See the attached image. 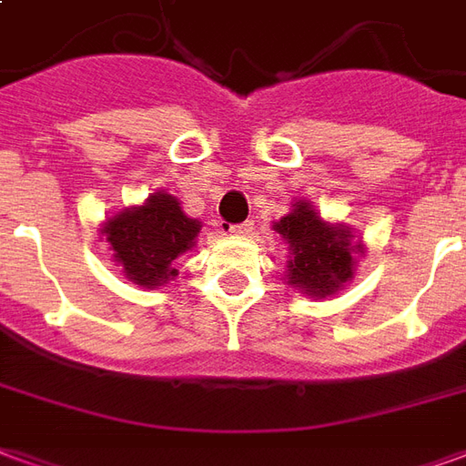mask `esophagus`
Returning <instances> with one entry per match:
<instances>
[{"instance_id": "34e87169", "label": "esophagus", "mask_w": 466, "mask_h": 466, "mask_svg": "<svg viewBox=\"0 0 466 466\" xmlns=\"http://www.w3.org/2000/svg\"><path fill=\"white\" fill-rule=\"evenodd\" d=\"M254 229V222H242V224H232L229 227V232L234 234V237H249Z\"/></svg>"}]
</instances>
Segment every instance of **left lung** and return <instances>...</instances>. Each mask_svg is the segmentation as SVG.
Masks as SVG:
<instances>
[{"instance_id": "8db88e82", "label": "left lung", "mask_w": 466, "mask_h": 466, "mask_svg": "<svg viewBox=\"0 0 466 466\" xmlns=\"http://www.w3.org/2000/svg\"><path fill=\"white\" fill-rule=\"evenodd\" d=\"M294 209L274 232L289 244L292 259L287 262V279L302 294L324 299L342 289L354 277V254L361 244H351L350 227L324 222L307 199L292 204Z\"/></svg>"}]
</instances>
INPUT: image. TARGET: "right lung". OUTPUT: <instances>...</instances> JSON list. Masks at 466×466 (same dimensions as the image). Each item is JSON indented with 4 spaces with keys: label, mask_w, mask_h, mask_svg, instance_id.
<instances>
[{
    "label": "right lung",
    "mask_w": 466,
    "mask_h": 466,
    "mask_svg": "<svg viewBox=\"0 0 466 466\" xmlns=\"http://www.w3.org/2000/svg\"><path fill=\"white\" fill-rule=\"evenodd\" d=\"M202 224L187 217L177 197L154 192L102 224V237L129 282L154 289L177 277L174 259L189 252Z\"/></svg>",
    "instance_id": "right-lung-1"
}]
</instances>
